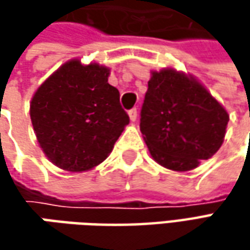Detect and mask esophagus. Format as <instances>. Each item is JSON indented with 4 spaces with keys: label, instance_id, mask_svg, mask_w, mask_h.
<instances>
[{
    "label": "esophagus",
    "instance_id": "34e87169",
    "mask_svg": "<svg viewBox=\"0 0 250 250\" xmlns=\"http://www.w3.org/2000/svg\"><path fill=\"white\" fill-rule=\"evenodd\" d=\"M128 115H129V120L132 121V122H135L136 118H138V110H136V108H132V110H129V112H128Z\"/></svg>",
    "mask_w": 250,
    "mask_h": 250
}]
</instances>
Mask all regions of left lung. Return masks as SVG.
<instances>
[{"label": "left lung", "instance_id": "1", "mask_svg": "<svg viewBox=\"0 0 250 250\" xmlns=\"http://www.w3.org/2000/svg\"><path fill=\"white\" fill-rule=\"evenodd\" d=\"M150 75L140 112L150 154L168 169H195L221 147L229 115L195 76L174 68Z\"/></svg>", "mask_w": 250, "mask_h": 250}]
</instances>
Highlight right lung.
I'll return each instance as SVG.
<instances>
[{"label": "right lung", "mask_w": 250, "mask_h": 250, "mask_svg": "<svg viewBox=\"0 0 250 250\" xmlns=\"http://www.w3.org/2000/svg\"><path fill=\"white\" fill-rule=\"evenodd\" d=\"M110 68L62 63L34 91L30 120L45 157L61 169L83 172L108 157L129 117L120 91L108 83Z\"/></svg>", "instance_id": "obj_1"}]
</instances>
